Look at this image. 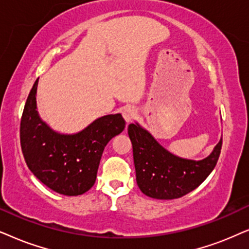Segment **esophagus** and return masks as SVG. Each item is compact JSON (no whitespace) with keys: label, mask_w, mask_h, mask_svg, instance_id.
Masks as SVG:
<instances>
[{"label":"esophagus","mask_w":249,"mask_h":249,"mask_svg":"<svg viewBox=\"0 0 249 249\" xmlns=\"http://www.w3.org/2000/svg\"><path fill=\"white\" fill-rule=\"evenodd\" d=\"M123 117H124L125 121H126V123H130L134 119L135 116H137V110H135L134 107H126L124 108V110H123L122 112Z\"/></svg>","instance_id":"1"}]
</instances>
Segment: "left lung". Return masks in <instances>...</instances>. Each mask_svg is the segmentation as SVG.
<instances>
[{"instance_id": "obj_1", "label": "left lung", "mask_w": 249, "mask_h": 249, "mask_svg": "<svg viewBox=\"0 0 249 249\" xmlns=\"http://www.w3.org/2000/svg\"><path fill=\"white\" fill-rule=\"evenodd\" d=\"M127 132L133 147L137 183L145 196L156 199H175L199 187L221 154L222 139L208 157L191 160L171 154L138 123L128 125Z\"/></svg>"}]
</instances>
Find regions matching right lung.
Here are the masks:
<instances>
[{
    "label": "right lung",
    "mask_w": 249,
    "mask_h": 249,
    "mask_svg": "<svg viewBox=\"0 0 249 249\" xmlns=\"http://www.w3.org/2000/svg\"><path fill=\"white\" fill-rule=\"evenodd\" d=\"M36 79L26 101L20 122V144L33 174L51 190L78 196L93 187L104 149L122 133L121 114L106 115L75 134H61L43 122L36 110Z\"/></svg>",
    "instance_id": "1"
}]
</instances>
